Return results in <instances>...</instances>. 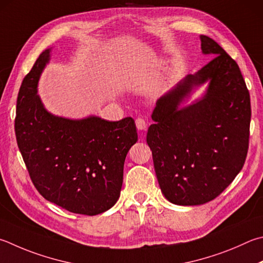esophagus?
I'll return each mask as SVG.
<instances>
[{
    "label": "esophagus",
    "mask_w": 263,
    "mask_h": 263,
    "mask_svg": "<svg viewBox=\"0 0 263 263\" xmlns=\"http://www.w3.org/2000/svg\"><path fill=\"white\" fill-rule=\"evenodd\" d=\"M136 125L139 131H144L147 127V123L144 118H137L136 119Z\"/></svg>",
    "instance_id": "obj_1"
}]
</instances>
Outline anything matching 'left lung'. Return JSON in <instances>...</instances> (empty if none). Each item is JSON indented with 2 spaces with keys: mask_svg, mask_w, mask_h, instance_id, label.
I'll list each match as a JSON object with an SVG mask.
<instances>
[{
  "mask_svg": "<svg viewBox=\"0 0 263 263\" xmlns=\"http://www.w3.org/2000/svg\"><path fill=\"white\" fill-rule=\"evenodd\" d=\"M200 40L202 54L214 59L157 100L147 132L162 193L179 206L218 197L239 174L248 151L251 100L239 66L216 41ZM206 82L201 99L180 107Z\"/></svg>",
  "mask_w": 263,
  "mask_h": 263,
  "instance_id": "left-lung-1",
  "label": "left lung"
}]
</instances>
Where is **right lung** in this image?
Returning <instances> with one entry per match:
<instances>
[{
	"label": "right lung",
	"mask_w": 263,
	"mask_h": 263,
	"mask_svg": "<svg viewBox=\"0 0 263 263\" xmlns=\"http://www.w3.org/2000/svg\"><path fill=\"white\" fill-rule=\"evenodd\" d=\"M51 49L37 57L17 98L15 132L30 177L48 201L74 214H101L119 198L124 161L138 140L131 117H59L47 111L37 83Z\"/></svg>",
	"instance_id": "add662e5"
}]
</instances>
